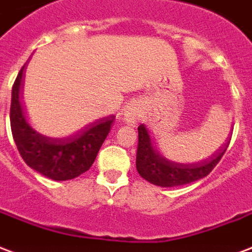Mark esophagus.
<instances>
[{"label":"esophagus","mask_w":252,"mask_h":252,"mask_svg":"<svg viewBox=\"0 0 252 252\" xmlns=\"http://www.w3.org/2000/svg\"><path fill=\"white\" fill-rule=\"evenodd\" d=\"M124 117H125V121L126 122H130V124H133L138 119V111H137V107L134 105H130L127 106L126 109H125V113H124Z\"/></svg>","instance_id":"esophagus-1"}]
</instances>
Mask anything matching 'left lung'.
I'll list each match as a JSON object with an SVG mask.
<instances>
[{
	"instance_id": "1",
	"label": "left lung",
	"mask_w": 252,
	"mask_h": 252,
	"mask_svg": "<svg viewBox=\"0 0 252 252\" xmlns=\"http://www.w3.org/2000/svg\"><path fill=\"white\" fill-rule=\"evenodd\" d=\"M230 143V141H228ZM228 143L223 149L210 157L209 159L198 163H178L171 162L160 154L157 143L149 133L145 125L138 126V149L137 170L139 175L147 182L160 187L182 186L195 182L198 179L207 177L218 164L223 154L226 153Z\"/></svg>"
}]
</instances>
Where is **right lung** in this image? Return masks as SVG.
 I'll return each mask as SVG.
<instances>
[{"label":"right lung","instance_id":"add662e5","mask_svg":"<svg viewBox=\"0 0 252 252\" xmlns=\"http://www.w3.org/2000/svg\"><path fill=\"white\" fill-rule=\"evenodd\" d=\"M24 67L11 89L10 126L22 159L26 164L54 181H67L88 171L110 131L115 115L98 119L79 133L66 138H49L37 133L26 121L20 102Z\"/></svg>","mask_w":252,"mask_h":252}]
</instances>
